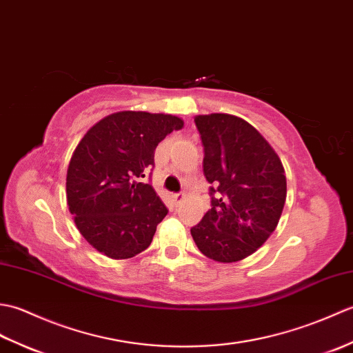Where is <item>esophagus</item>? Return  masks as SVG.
I'll use <instances>...</instances> for the list:
<instances>
[{
	"instance_id": "34e87169",
	"label": "esophagus",
	"mask_w": 353,
	"mask_h": 353,
	"mask_svg": "<svg viewBox=\"0 0 353 353\" xmlns=\"http://www.w3.org/2000/svg\"><path fill=\"white\" fill-rule=\"evenodd\" d=\"M172 199H174L176 203H181V201L185 199V192H177V194H174V196H172Z\"/></svg>"
}]
</instances>
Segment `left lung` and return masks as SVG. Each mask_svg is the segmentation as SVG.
<instances>
[{"instance_id": "obj_1", "label": "left lung", "mask_w": 353, "mask_h": 353, "mask_svg": "<svg viewBox=\"0 0 353 353\" xmlns=\"http://www.w3.org/2000/svg\"><path fill=\"white\" fill-rule=\"evenodd\" d=\"M194 123L205 150V177L212 186L211 209L191 228V235L209 259L241 261L279 223L287 199L285 170L272 145L243 118L211 114Z\"/></svg>"}]
</instances>
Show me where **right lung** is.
<instances>
[{
	"label": "right lung",
	"instance_id": "obj_1",
	"mask_svg": "<svg viewBox=\"0 0 353 353\" xmlns=\"http://www.w3.org/2000/svg\"><path fill=\"white\" fill-rule=\"evenodd\" d=\"M183 119L124 110L92 125L72 153L66 201L80 234L112 259H129L152 244L168 209L139 182L154 167V150Z\"/></svg>",
	"mask_w": 353,
	"mask_h": 353
}]
</instances>
